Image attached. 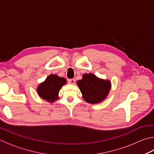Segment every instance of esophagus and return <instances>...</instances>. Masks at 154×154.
Instances as JSON below:
<instances>
[{"instance_id": "1", "label": "esophagus", "mask_w": 154, "mask_h": 154, "mask_svg": "<svg viewBox=\"0 0 154 154\" xmlns=\"http://www.w3.org/2000/svg\"><path fill=\"white\" fill-rule=\"evenodd\" d=\"M68 82H69V83H71V84H75V79H69V80H68Z\"/></svg>"}]
</instances>
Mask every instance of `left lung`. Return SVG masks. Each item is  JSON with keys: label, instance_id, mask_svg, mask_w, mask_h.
Here are the masks:
<instances>
[{"label": "left lung", "instance_id": "left-lung-1", "mask_svg": "<svg viewBox=\"0 0 154 154\" xmlns=\"http://www.w3.org/2000/svg\"><path fill=\"white\" fill-rule=\"evenodd\" d=\"M77 84L83 99L89 104H98L104 101L111 89V82L97 77L93 73H85Z\"/></svg>", "mask_w": 154, "mask_h": 154}]
</instances>
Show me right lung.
I'll return each mask as SVG.
<instances>
[{"label":"right lung","mask_w":154,"mask_h":154,"mask_svg":"<svg viewBox=\"0 0 154 154\" xmlns=\"http://www.w3.org/2000/svg\"><path fill=\"white\" fill-rule=\"evenodd\" d=\"M66 83L65 78L51 74L46 77L44 82L39 84L36 91L39 97L42 99L48 102L53 103L58 99L60 89Z\"/></svg>","instance_id":"obj_1"}]
</instances>
